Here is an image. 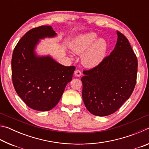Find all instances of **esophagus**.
Returning <instances> with one entry per match:
<instances>
[{"label": "esophagus", "mask_w": 149, "mask_h": 149, "mask_svg": "<svg viewBox=\"0 0 149 149\" xmlns=\"http://www.w3.org/2000/svg\"><path fill=\"white\" fill-rule=\"evenodd\" d=\"M74 75L77 77H80L81 75V72L79 70H76L74 72Z\"/></svg>", "instance_id": "esophagus-1"}]
</instances>
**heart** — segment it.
Segmentation results:
<instances>
[{
    "label": "heart",
    "mask_w": 149,
    "mask_h": 149,
    "mask_svg": "<svg viewBox=\"0 0 149 149\" xmlns=\"http://www.w3.org/2000/svg\"><path fill=\"white\" fill-rule=\"evenodd\" d=\"M71 48L77 54H81V62L87 68H95L101 63L107 55L108 45L104 39H98L94 32L80 35L72 42Z\"/></svg>",
    "instance_id": "b5f03b06"
}]
</instances>
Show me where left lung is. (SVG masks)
Returning a JSON list of instances; mask_svg holds the SVG:
<instances>
[{
	"mask_svg": "<svg viewBox=\"0 0 149 149\" xmlns=\"http://www.w3.org/2000/svg\"><path fill=\"white\" fill-rule=\"evenodd\" d=\"M116 47L97 66L84 71L82 97L92 114H113L129 99L134 89L137 58L128 39L120 32Z\"/></svg>",
	"mask_w": 149,
	"mask_h": 149,
	"instance_id": "obj_1",
	"label": "left lung"
}]
</instances>
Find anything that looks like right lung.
<instances>
[{"label":"right lung","instance_id":"obj_1","mask_svg":"<svg viewBox=\"0 0 149 149\" xmlns=\"http://www.w3.org/2000/svg\"><path fill=\"white\" fill-rule=\"evenodd\" d=\"M56 35L51 26L35 27L22 37L12 54L14 89L27 107L35 110L49 111L58 103L75 69L59 64L49 55H37L35 49L40 39Z\"/></svg>","mask_w":149,"mask_h":149}]
</instances>
